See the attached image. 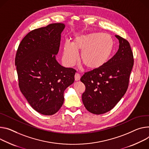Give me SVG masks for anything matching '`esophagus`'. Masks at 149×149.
Wrapping results in <instances>:
<instances>
[{
    "mask_svg": "<svg viewBox=\"0 0 149 149\" xmlns=\"http://www.w3.org/2000/svg\"><path fill=\"white\" fill-rule=\"evenodd\" d=\"M80 79V75L78 73H76L75 74V81H78Z\"/></svg>",
    "mask_w": 149,
    "mask_h": 149,
    "instance_id": "1",
    "label": "esophagus"
}]
</instances>
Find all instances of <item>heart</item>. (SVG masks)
<instances>
[{"instance_id":"obj_1","label":"heart","mask_w":149,"mask_h":149,"mask_svg":"<svg viewBox=\"0 0 149 149\" xmlns=\"http://www.w3.org/2000/svg\"><path fill=\"white\" fill-rule=\"evenodd\" d=\"M113 49L112 37L100 33H91L76 36L72 43L66 41L63 45V59L68 66L80 61L88 69L96 70L109 60Z\"/></svg>"}]
</instances>
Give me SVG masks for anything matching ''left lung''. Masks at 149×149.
Here are the masks:
<instances>
[{"instance_id":"8db88e82","label":"left lung","mask_w":149,"mask_h":149,"mask_svg":"<svg viewBox=\"0 0 149 149\" xmlns=\"http://www.w3.org/2000/svg\"><path fill=\"white\" fill-rule=\"evenodd\" d=\"M119 46L115 55L103 66L86 72L81 81L86 86L82 100L86 109L96 115L109 112L125 94L134 65L129 42L116 35Z\"/></svg>"}]
</instances>
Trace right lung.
<instances>
[{"label":"right lung","instance_id":"1","mask_svg":"<svg viewBox=\"0 0 149 149\" xmlns=\"http://www.w3.org/2000/svg\"><path fill=\"white\" fill-rule=\"evenodd\" d=\"M65 27L64 24L55 23L30 31L16 54L20 90L33 109L45 115L60 109L65 89L74 82L76 71L62 66L56 59Z\"/></svg>","mask_w":149,"mask_h":149}]
</instances>
